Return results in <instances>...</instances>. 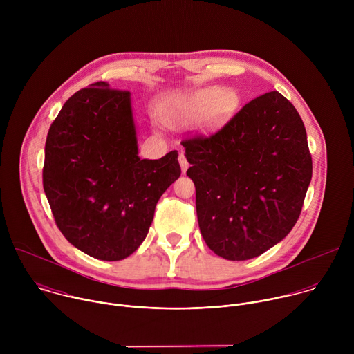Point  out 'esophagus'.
<instances>
[{
	"mask_svg": "<svg viewBox=\"0 0 354 354\" xmlns=\"http://www.w3.org/2000/svg\"><path fill=\"white\" fill-rule=\"evenodd\" d=\"M178 160H179V164H180V168H182V172L185 174L186 171H187V168H189V162H187V160H186V157H185V154H179V157H178Z\"/></svg>",
	"mask_w": 354,
	"mask_h": 354,
	"instance_id": "esophagus-1",
	"label": "esophagus"
}]
</instances>
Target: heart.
I'll list each match as a JSON object with an SVG mask.
<instances>
[{
  "instance_id": "obj_1",
  "label": "heart",
  "mask_w": 354,
  "mask_h": 354,
  "mask_svg": "<svg viewBox=\"0 0 354 354\" xmlns=\"http://www.w3.org/2000/svg\"><path fill=\"white\" fill-rule=\"evenodd\" d=\"M234 106L235 96L232 92L212 86L174 100L165 109L164 118L169 126H182L205 119L213 111L214 116H223Z\"/></svg>"
}]
</instances>
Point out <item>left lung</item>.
<instances>
[{
  "mask_svg": "<svg viewBox=\"0 0 354 354\" xmlns=\"http://www.w3.org/2000/svg\"><path fill=\"white\" fill-rule=\"evenodd\" d=\"M182 145L200 232L216 255L257 258L295 225L313 158L304 123L280 92L252 99L218 131Z\"/></svg>",
  "mask_w": 354,
  "mask_h": 354,
  "instance_id": "left-lung-1",
  "label": "left lung"
}]
</instances>
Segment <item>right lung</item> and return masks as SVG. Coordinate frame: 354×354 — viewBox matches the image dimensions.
Masks as SVG:
<instances>
[{"label": "right lung", "mask_w": 354, "mask_h": 354, "mask_svg": "<svg viewBox=\"0 0 354 354\" xmlns=\"http://www.w3.org/2000/svg\"><path fill=\"white\" fill-rule=\"evenodd\" d=\"M179 176L178 151L140 160L130 92L104 81L75 92L48 129L46 197L66 239L92 258L130 257Z\"/></svg>", "instance_id": "add662e5"}]
</instances>
